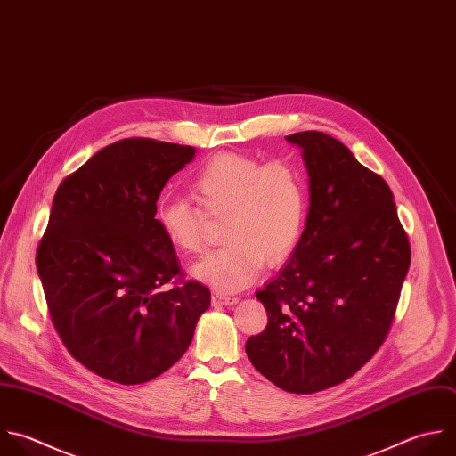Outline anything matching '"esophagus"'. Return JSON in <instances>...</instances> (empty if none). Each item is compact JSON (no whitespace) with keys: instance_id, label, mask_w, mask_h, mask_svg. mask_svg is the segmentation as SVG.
<instances>
[{"instance_id":"34e87169","label":"esophagus","mask_w":456,"mask_h":456,"mask_svg":"<svg viewBox=\"0 0 456 456\" xmlns=\"http://www.w3.org/2000/svg\"><path fill=\"white\" fill-rule=\"evenodd\" d=\"M235 303H239L237 297H230V296L217 294V292L212 294V306H230V305H235Z\"/></svg>"}]
</instances>
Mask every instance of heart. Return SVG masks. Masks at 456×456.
I'll use <instances>...</instances> for the list:
<instances>
[{"mask_svg":"<svg viewBox=\"0 0 456 456\" xmlns=\"http://www.w3.org/2000/svg\"><path fill=\"white\" fill-rule=\"evenodd\" d=\"M198 207L183 200L159 203L155 219L166 240L182 255L203 251L205 216L224 217L226 248L198 262L191 274L217 292L251 285L264 265L283 262L299 242L306 217L301 175L285 162L262 166L255 159L221 155L191 185Z\"/></svg>","mask_w":456,"mask_h":456,"instance_id":"b5f03b06","label":"heart"}]
</instances>
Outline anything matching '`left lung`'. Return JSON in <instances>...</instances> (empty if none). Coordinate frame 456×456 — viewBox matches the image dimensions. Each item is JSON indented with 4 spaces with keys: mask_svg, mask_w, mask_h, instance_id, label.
Instances as JSON below:
<instances>
[{
    "mask_svg": "<svg viewBox=\"0 0 456 456\" xmlns=\"http://www.w3.org/2000/svg\"><path fill=\"white\" fill-rule=\"evenodd\" d=\"M301 150L310 205L292 256L256 297L267 326L246 354L269 381L314 394L353 376L385 340L410 267L408 237L385 180L322 132Z\"/></svg>",
    "mask_w": 456,
    "mask_h": 456,
    "instance_id": "obj_1",
    "label": "left lung"
}]
</instances>
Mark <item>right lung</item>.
Segmentation results:
<instances>
[{
	"label": "right lung",
	"instance_id": "1",
	"mask_svg": "<svg viewBox=\"0 0 456 456\" xmlns=\"http://www.w3.org/2000/svg\"><path fill=\"white\" fill-rule=\"evenodd\" d=\"M196 150L125 139L91 157L53 198L36 264L69 353L102 378L137 385L176 363L210 306L182 276L155 212L167 180Z\"/></svg>",
	"mask_w": 456,
	"mask_h": 456
}]
</instances>
